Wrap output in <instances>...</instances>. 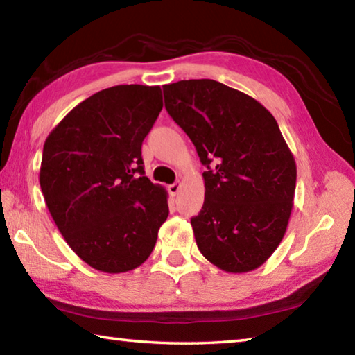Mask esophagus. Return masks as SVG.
Segmentation results:
<instances>
[{
  "label": "esophagus",
  "mask_w": 355,
  "mask_h": 355,
  "mask_svg": "<svg viewBox=\"0 0 355 355\" xmlns=\"http://www.w3.org/2000/svg\"><path fill=\"white\" fill-rule=\"evenodd\" d=\"M180 189H182V183H180V182H175V183L169 184V192H171L172 196H177L178 192H180Z\"/></svg>",
  "instance_id": "esophagus-1"
}]
</instances>
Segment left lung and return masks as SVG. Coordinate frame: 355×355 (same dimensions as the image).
<instances>
[{"mask_svg":"<svg viewBox=\"0 0 355 355\" xmlns=\"http://www.w3.org/2000/svg\"><path fill=\"white\" fill-rule=\"evenodd\" d=\"M163 91L208 169L205 202L191 219L197 248L222 271H254L279 248L296 189V161L277 122L255 98L214 80Z\"/></svg>","mask_w":355,"mask_h":355,"instance_id":"left-lung-1","label":"left lung"}]
</instances>
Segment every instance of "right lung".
<instances>
[{
	"instance_id": "right-lung-1",
	"label": "right lung",
	"mask_w": 355,
	"mask_h": 355,
	"mask_svg": "<svg viewBox=\"0 0 355 355\" xmlns=\"http://www.w3.org/2000/svg\"><path fill=\"white\" fill-rule=\"evenodd\" d=\"M161 110L159 86L107 87L75 106L44 144L39 182L48 211L97 271L141 266L169 216L167 192L144 175L141 156Z\"/></svg>"
}]
</instances>
